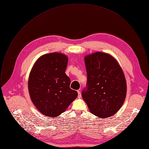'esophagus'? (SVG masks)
Listing matches in <instances>:
<instances>
[{"mask_svg":"<svg viewBox=\"0 0 149 149\" xmlns=\"http://www.w3.org/2000/svg\"><path fill=\"white\" fill-rule=\"evenodd\" d=\"M77 92H78V98H80L81 97V93H80V91L79 90Z\"/></svg>","mask_w":149,"mask_h":149,"instance_id":"obj_1","label":"esophagus"}]
</instances>
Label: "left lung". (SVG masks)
<instances>
[{
    "mask_svg": "<svg viewBox=\"0 0 149 149\" xmlns=\"http://www.w3.org/2000/svg\"><path fill=\"white\" fill-rule=\"evenodd\" d=\"M87 74L82 97L94 115L106 118L116 114L126 96L124 74L110 55L98 52L85 57Z\"/></svg>",
    "mask_w": 149,
    "mask_h": 149,
    "instance_id": "obj_1",
    "label": "left lung"
}]
</instances>
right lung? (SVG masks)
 Wrapping results in <instances>:
<instances>
[{
    "instance_id": "right-lung-1",
    "label": "right lung",
    "mask_w": 149,
    "mask_h": 149,
    "mask_svg": "<svg viewBox=\"0 0 149 149\" xmlns=\"http://www.w3.org/2000/svg\"><path fill=\"white\" fill-rule=\"evenodd\" d=\"M68 58L60 53L40 56L29 75L28 89L31 100L43 114L55 117L60 115L77 97L70 88V78L65 73Z\"/></svg>"
}]
</instances>
